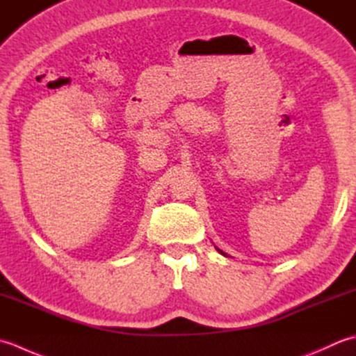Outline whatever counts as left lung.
I'll list each match as a JSON object with an SVG mask.
<instances>
[{
	"label": "left lung",
	"mask_w": 356,
	"mask_h": 356,
	"mask_svg": "<svg viewBox=\"0 0 356 356\" xmlns=\"http://www.w3.org/2000/svg\"><path fill=\"white\" fill-rule=\"evenodd\" d=\"M218 252H220V253H222V255H226V253H224V252H221L220 249H218Z\"/></svg>",
	"instance_id": "obj_1"
}]
</instances>
